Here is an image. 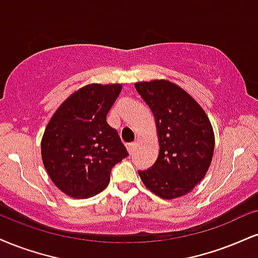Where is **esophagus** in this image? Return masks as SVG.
<instances>
[{"instance_id":"obj_1","label":"esophagus","mask_w":258,"mask_h":258,"mask_svg":"<svg viewBox=\"0 0 258 258\" xmlns=\"http://www.w3.org/2000/svg\"><path fill=\"white\" fill-rule=\"evenodd\" d=\"M135 149H136V144H135V143H132V144H130L128 147H127V150H128L130 155H132L133 153H135Z\"/></svg>"}]
</instances>
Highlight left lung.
Listing matches in <instances>:
<instances>
[{
	"label": "left lung",
	"mask_w": 258,
	"mask_h": 258,
	"mask_svg": "<svg viewBox=\"0 0 258 258\" xmlns=\"http://www.w3.org/2000/svg\"><path fill=\"white\" fill-rule=\"evenodd\" d=\"M153 111L160 153L150 169L139 170L148 190L164 200L185 196L200 184L212 163L215 136L197 101L164 79L135 84Z\"/></svg>",
	"instance_id": "1"
}]
</instances>
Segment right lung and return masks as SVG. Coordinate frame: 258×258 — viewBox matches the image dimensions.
<instances>
[{"label": "right lung", "mask_w": 258, "mask_h": 258, "mask_svg": "<svg viewBox=\"0 0 258 258\" xmlns=\"http://www.w3.org/2000/svg\"><path fill=\"white\" fill-rule=\"evenodd\" d=\"M121 84H89L62 102L40 142L49 178L67 196L89 198L107 187L110 170L127 156L107 114L119 97Z\"/></svg>", "instance_id": "right-lung-1"}]
</instances>
